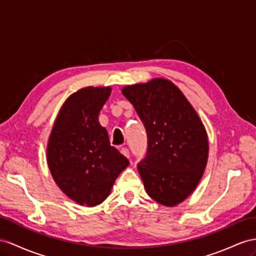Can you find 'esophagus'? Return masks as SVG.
<instances>
[{"mask_svg": "<svg viewBox=\"0 0 256 256\" xmlns=\"http://www.w3.org/2000/svg\"><path fill=\"white\" fill-rule=\"evenodd\" d=\"M120 152H121V154H122L123 156H126V158H130V152H128V148H126V147H122Z\"/></svg>", "mask_w": 256, "mask_h": 256, "instance_id": "34e87169", "label": "esophagus"}]
</instances>
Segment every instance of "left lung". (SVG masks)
I'll return each instance as SVG.
<instances>
[{"label":"left lung","instance_id":"obj_1","mask_svg":"<svg viewBox=\"0 0 256 256\" xmlns=\"http://www.w3.org/2000/svg\"><path fill=\"white\" fill-rule=\"evenodd\" d=\"M121 90L146 128L147 154L137 166L146 192L162 206H178L192 194L204 173L206 128L185 95L168 78H156Z\"/></svg>","mask_w":256,"mask_h":256}]
</instances>
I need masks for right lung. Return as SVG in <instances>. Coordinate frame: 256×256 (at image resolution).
Wrapping results in <instances>:
<instances>
[{"instance_id":"obj_1","label":"right lung","mask_w":256,"mask_h":256,"mask_svg":"<svg viewBox=\"0 0 256 256\" xmlns=\"http://www.w3.org/2000/svg\"><path fill=\"white\" fill-rule=\"evenodd\" d=\"M110 86H88L71 94L57 114L48 137V166L60 190L85 206L107 199L119 174L130 164L110 145L98 121Z\"/></svg>"}]
</instances>
